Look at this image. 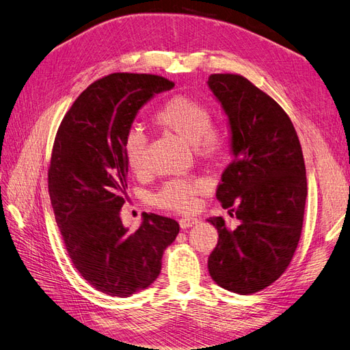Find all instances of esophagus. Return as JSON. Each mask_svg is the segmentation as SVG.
I'll return each instance as SVG.
<instances>
[{"instance_id": "obj_1", "label": "esophagus", "mask_w": 350, "mask_h": 350, "mask_svg": "<svg viewBox=\"0 0 350 350\" xmlns=\"http://www.w3.org/2000/svg\"><path fill=\"white\" fill-rule=\"evenodd\" d=\"M197 217H181L179 219V226H181L183 229H187L189 226H193L194 224H197Z\"/></svg>"}]
</instances>
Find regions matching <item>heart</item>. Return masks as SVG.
<instances>
[{
    "instance_id": "b5f03b06",
    "label": "heart",
    "mask_w": 350,
    "mask_h": 350,
    "mask_svg": "<svg viewBox=\"0 0 350 350\" xmlns=\"http://www.w3.org/2000/svg\"><path fill=\"white\" fill-rule=\"evenodd\" d=\"M156 121L194 144V150L200 156L217 157L226 150L229 143L226 131L211 124L213 113L208 105L196 98L184 94L171 98L157 111ZM147 142L140 125H133L124 135L122 153L134 174L146 171ZM208 188L210 183L206 178L169 179L153 196V203L166 210L191 211L197 207L198 196L208 191Z\"/></svg>"
}]
</instances>
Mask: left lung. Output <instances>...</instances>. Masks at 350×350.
Here are the masks:
<instances>
[{"label":"left lung","mask_w":350,"mask_h":350,"mask_svg":"<svg viewBox=\"0 0 350 350\" xmlns=\"http://www.w3.org/2000/svg\"><path fill=\"white\" fill-rule=\"evenodd\" d=\"M208 88L232 131V161L216 197L239 225L208 221L219 232L208 273L230 292L251 295L289 267L302 232L306 175L298 134L280 105L239 74H210Z\"/></svg>","instance_id":"obj_1"}]
</instances>
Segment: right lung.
<instances>
[{"instance_id": "right-lung-1", "label": "right lung", "mask_w": 350, "mask_h": 350, "mask_svg": "<svg viewBox=\"0 0 350 350\" xmlns=\"http://www.w3.org/2000/svg\"><path fill=\"white\" fill-rule=\"evenodd\" d=\"M174 86L156 74H108L81 92L55 135L48 189L57 225L74 267L111 296L152 284L179 232L176 220L154 213H144L134 232L121 220L129 172L124 135L153 94Z\"/></svg>"}]
</instances>
